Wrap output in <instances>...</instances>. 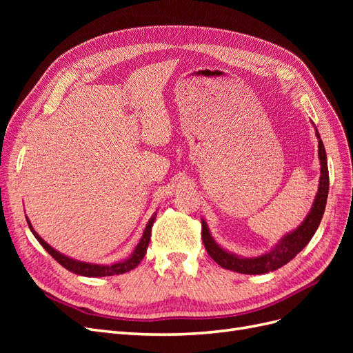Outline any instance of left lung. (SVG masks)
I'll return each mask as SVG.
<instances>
[{"label": "left lung", "instance_id": "1", "mask_svg": "<svg viewBox=\"0 0 353 353\" xmlns=\"http://www.w3.org/2000/svg\"><path fill=\"white\" fill-rule=\"evenodd\" d=\"M315 132L318 137V156H319V162H321V176H319L318 193L312 205V209L309 212L306 219L302 222V225L297 230H294L293 232L287 234V236L276 244L271 252L258 256V258H239V256L231 254L223 249H221L210 237L206 222L201 221L203 244H205L210 258L218 265H221L222 268L236 271L240 274H250V275L271 272L281 268V266L285 265L287 262H290L294 256L301 250H303L305 245L311 241L324 215L327 196H328V184H330L325 148H324L321 137H319L316 130Z\"/></svg>", "mask_w": 353, "mask_h": 353}]
</instances>
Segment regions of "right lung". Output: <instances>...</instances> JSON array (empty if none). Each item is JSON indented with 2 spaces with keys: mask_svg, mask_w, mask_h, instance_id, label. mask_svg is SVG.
<instances>
[{
  "mask_svg": "<svg viewBox=\"0 0 353 353\" xmlns=\"http://www.w3.org/2000/svg\"><path fill=\"white\" fill-rule=\"evenodd\" d=\"M156 215H157V213H154V215L150 218V221H148L147 227L144 230L143 237H141L140 243H138V245L135 248L134 253L131 254V258H128V259H125L122 262L113 263V265H95V263L79 262V261H74V259L68 258V256L59 253L57 250L52 249L50 244H47L44 240H42L37 234V231L32 228L28 218H26V221H28V225H29L32 234H34L35 239L39 241V244L42 245V248H44L61 266H65L68 271L74 272V274H78V275H83V276H108V275H119V274H125L128 271H131V270L135 268L138 263L143 261L144 254L147 252V248H148V243H150L152 227H153V223H154Z\"/></svg>",
  "mask_w": 353,
  "mask_h": 353,
  "instance_id": "1",
  "label": "right lung"
}]
</instances>
